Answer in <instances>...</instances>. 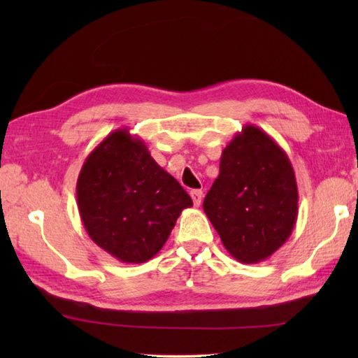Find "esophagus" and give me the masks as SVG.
Segmentation results:
<instances>
[{"instance_id": "esophagus-1", "label": "esophagus", "mask_w": 358, "mask_h": 358, "mask_svg": "<svg viewBox=\"0 0 358 358\" xmlns=\"http://www.w3.org/2000/svg\"><path fill=\"white\" fill-rule=\"evenodd\" d=\"M191 196H192L194 206H200L201 199H203V192L199 191V189H194V191H191Z\"/></svg>"}]
</instances>
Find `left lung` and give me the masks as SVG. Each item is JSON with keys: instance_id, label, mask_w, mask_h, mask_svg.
I'll return each instance as SVG.
<instances>
[{"instance_id": "obj_1", "label": "left lung", "mask_w": 358, "mask_h": 358, "mask_svg": "<svg viewBox=\"0 0 358 358\" xmlns=\"http://www.w3.org/2000/svg\"><path fill=\"white\" fill-rule=\"evenodd\" d=\"M203 209L240 263H260L281 248L299 215V189L286 152L254 124L224 148Z\"/></svg>"}]
</instances>
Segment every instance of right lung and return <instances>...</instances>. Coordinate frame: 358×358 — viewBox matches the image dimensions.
I'll return each mask as SVG.
<instances>
[{
  "instance_id": "1",
  "label": "right lung",
  "mask_w": 358,
  "mask_h": 358,
  "mask_svg": "<svg viewBox=\"0 0 358 358\" xmlns=\"http://www.w3.org/2000/svg\"><path fill=\"white\" fill-rule=\"evenodd\" d=\"M77 203L95 245L120 262L138 264L159 252L192 199L141 138L117 129L83 164Z\"/></svg>"
}]
</instances>
